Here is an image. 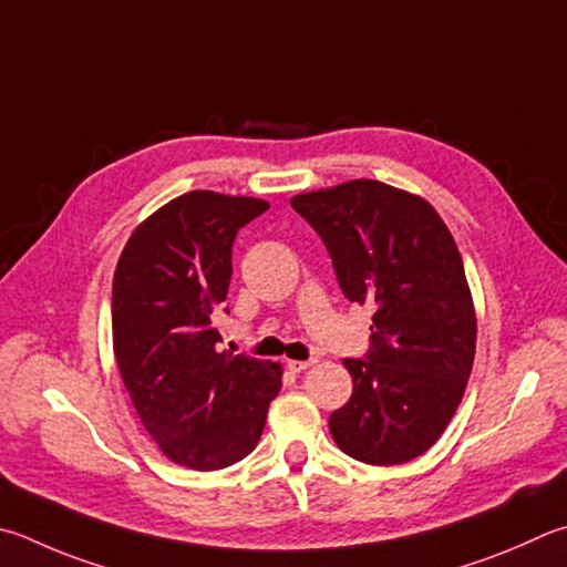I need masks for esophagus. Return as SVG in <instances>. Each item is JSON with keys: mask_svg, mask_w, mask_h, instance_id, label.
<instances>
[{"mask_svg": "<svg viewBox=\"0 0 567 567\" xmlns=\"http://www.w3.org/2000/svg\"><path fill=\"white\" fill-rule=\"evenodd\" d=\"M310 367H312V359H305V362H300V359H287V369H290V372H295V374H300Z\"/></svg>", "mask_w": 567, "mask_h": 567, "instance_id": "1", "label": "esophagus"}]
</instances>
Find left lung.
<instances>
[{
    "mask_svg": "<svg viewBox=\"0 0 567 567\" xmlns=\"http://www.w3.org/2000/svg\"><path fill=\"white\" fill-rule=\"evenodd\" d=\"M292 208L332 257L349 302L374 305L362 359H344L352 396L329 416L337 446L396 466L436 444L476 354V312L446 223L419 195L379 181L302 193Z\"/></svg>",
    "mask_w": 567,
    "mask_h": 567,
    "instance_id": "obj_1",
    "label": "left lung"
}]
</instances>
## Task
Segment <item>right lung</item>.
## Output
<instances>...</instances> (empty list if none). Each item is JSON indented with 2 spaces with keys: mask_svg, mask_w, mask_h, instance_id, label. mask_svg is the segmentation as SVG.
I'll return each mask as SVG.
<instances>
[{
  "mask_svg": "<svg viewBox=\"0 0 567 567\" xmlns=\"http://www.w3.org/2000/svg\"><path fill=\"white\" fill-rule=\"evenodd\" d=\"M267 208L240 195L185 193L133 230L113 275L123 384L163 454L195 471L248 456L282 386L280 364L215 349L235 235Z\"/></svg>",
  "mask_w": 567,
  "mask_h": 567,
  "instance_id": "1",
  "label": "right lung"
}]
</instances>
